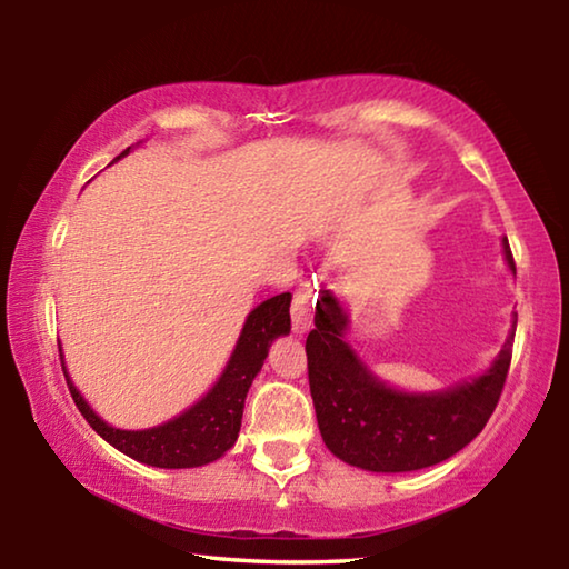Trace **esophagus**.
Returning a JSON list of instances; mask_svg holds the SVG:
<instances>
[{"instance_id": "obj_1", "label": "esophagus", "mask_w": 569, "mask_h": 569, "mask_svg": "<svg viewBox=\"0 0 569 569\" xmlns=\"http://www.w3.org/2000/svg\"><path fill=\"white\" fill-rule=\"evenodd\" d=\"M313 301H316L313 288L301 283V288H298L296 296H293V329H296L298 333H303V331L311 329Z\"/></svg>"}]
</instances>
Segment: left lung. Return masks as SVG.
<instances>
[{
  "mask_svg": "<svg viewBox=\"0 0 569 569\" xmlns=\"http://www.w3.org/2000/svg\"><path fill=\"white\" fill-rule=\"evenodd\" d=\"M505 258L515 271L507 238ZM313 323L306 339L308 383L326 447L351 467L413 471L455 457L485 429L507 381L517 313L507 343L481 377L431 393L399 391L366 369L343 339L349 316L333 293L321 291Z\"/></svg>",
  "mask_w": 569,
  "mask_h": 569,
  "instance_id": "obj_1",
  "label": "left lung"
}]
</instances>
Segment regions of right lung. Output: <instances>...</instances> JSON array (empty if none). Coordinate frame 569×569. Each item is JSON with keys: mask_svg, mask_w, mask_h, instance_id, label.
<instances>
[{"mask_svg": "<svg viewBox=\"0 0 569 569\" xmlns=\"http://www.w3.org/2000/svg\"><path fill=\"white\" fill-rule=\"evenodd\" d=\"M128 152L130 148L122 156H128ZM122 156H118V160ZM288 308H291V293H278L261 306H256L248 313L236 349L230 353V361L216 381V387L198 403H192L188 411L160 423V427L128 431L114 429L108 421H102L70 381L60 349L67 387H70L77 409L88 419L90 427L108 445L122 451V455L132 457L134 461L160 469H190L210 465V461L220 459L236 445L250 383H253L256 373L261 371L271 343L278 336H286L291 331V313H288Z\"/></svg>", "mask_w": 569, "mask_h": 569, "instance_id": "1", "label": "right lung"}]
</instances>
